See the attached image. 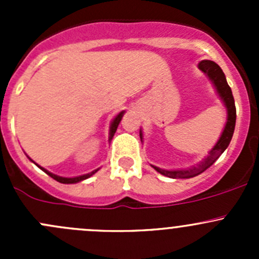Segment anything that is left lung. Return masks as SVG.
<instances>
[{"label": "left lung", "instance_id": "obj_1", "mask_svg": "<svg viewBox=\"0 0 259 259\" xmlns=\"http://www.w3.org/2000/svg\"><path fill=\"white\" fill-rule=\"evenodd\" d=\"M199 69L202 70L204 74H207L208 77H209V79L213 81L214 85H215L219 96H221L222 100L224 101V104H226L227 106L228 119H227L226 127H224L218 143H217L215 146L211 149L209 155L205 158V160L203 161V163H200L199 165L193 166V168L187 169V170H163V169L154 166V169H155L156 171H159V173L163 174V176L169 177V178L185 179L193 178V177H197L199 176V174H202L203 171L207 170L209 166H211L215 163L217 159H218L219 156L223 154V151L228 148L229 143H231L232 140V137H233L234 126H236L237 111L236 105H234L233 95H232V90L231 88H229L228 83H227L226 76H224L221 67H219L214 61H210V60H203V61H200ZM140 137H142V134H140Z\"/></svg>", "mask_w": 259, "mask_h": 259}]
</instances>
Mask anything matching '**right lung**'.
<instances>
[{"instance_id": "right-lung-1", "label": "right lung", "mask_w": 259, "mask_h": 259, "mask_svg": "<svg viewBox=\"0 0 259 259\" xmlns=\"http://www.w3.org/2000/svg\"><path fill=\"white\" fill-rule=\"evenodd\" d=\"M122 114H124V111L117 115V116L113 120V122H111L110 137H109V140L113 139L115 132H116V129H117V125H119L120 120H121V117H122ZM40 168H41V166H40ZM41 169H42V170L45 171V173L48 174V176L51 177V178H54L55 180H57V182H60V183H64V184H72V183H77V182H81V180H83V179H88L89 177H91V176H93V174H95L96 171L99 170V169H96V170H94L93 173L85 174V176H81V177H75V178H62V177H57V176H55V174L50 173V171L46 170V169H44V168H41Z\"/></svg>"}]
</instances>
